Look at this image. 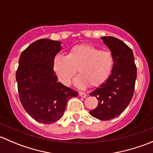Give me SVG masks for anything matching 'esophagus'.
I'll return each instance as SVG.
<instances>
[{"label": "esophagus", "mask_w": 153, "mask_h": 153, "mask_svg": "<svg viewBox=\"0 0 153 153\" xmlns=\"http://www.w3.org/2000/svg\"><path fill=\"white\" fill-rule=\"evenodd\" d=\"M79 96L82 97V98H86L87 97V95L85 93V92H79Z\"/></svg>", "instance_id": "34e87169"}]
</instances>
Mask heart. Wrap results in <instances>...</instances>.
<instances>
[{
  "label": "heart",
  "mask_w": 153,
  "mask_h": 153,
  "mask_svg": "<svg viewBox=\"0 0 153 153\" xmlns=\"http://www.w3.org/2000/svg\"><path fill=\"white\" fill-rule=\"evenodd\" d=\"M114 67V57L109 51H101L90 44L75 46L67 55H58L53 61V70L60 82L69 86L76 69L80 75L74 84L80 89L91 84L98 86L107 80Z\"/></svg>",
  "instance_id": "obj_1"
}]
</instances>
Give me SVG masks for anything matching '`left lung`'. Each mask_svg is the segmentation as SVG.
I'll use <instances>...</instances> for the list:
<instances>
[{
    "mask_svg": "<svg viewBox=\"0 0 153 153\" xmlns=\"http://www.w3.org/2000/svg\"><path fill=\"white\" fill-rule=\"evenodd\" d=\"M114 57L112 73L106 81L89 93L98 101L89 111L94 118L108 121L118 116L132 100L137 77L133 52L122 41L112 36L101 37Z\"/></svg>",
    "mask_w": 153,
    "mask_h": 153,
    "instance_id": "1",
    "label": "left lung"
}]
</instances>
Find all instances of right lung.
<instances>
[{"mask_svg": "<svg viewBox=\"0 0 153 153\" xmlns=\"http://www.w3.org/2000/svg\"><path fill=\"white\" fill-rule=\"evenodd\" d=\"M62 43L47 38L31 44L21 54L16 72L20 101L33 119L50 124L64 115L67 101L78 92L58 82L55 56Z\"/></svg>", "mask_w": 153, "mask_h": 153, "instance_id": "right-lung-1", "label": "right lung"}]
</instances>
